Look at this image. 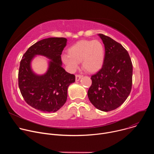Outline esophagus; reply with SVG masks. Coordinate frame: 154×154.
Returning a JSON list of instances; mask_svg holds the SVG:
<instances>
[{"mask_svg":"<svg viewBox=\"0 0 154 154\" xmlns=\"http://www.w3.org/2000/svg\"><path fill=\"white\" fill-rule=\"evenodd\" d=\"M82 77V75L77 74V75H75V80H76V81H79Z\"/></svg>","mask_w":154,"mask_h":154,"instance_id":"esophagus-1","label":"esophagus"}]
</instances>
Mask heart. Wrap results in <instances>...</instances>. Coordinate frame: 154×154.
Wrapping results in <instances>:
<instances>
[{
	"instance_id": "obj_1",
	"label": "heart",
	"mask_w": 154,
	"mask_h": 154,
	"mask_svg": "<svg viewBox=\"0 0 154 154\" xmlns=\"http://www.w3.org/2000/svg\"><path fill=\"white\" fill-rule=\"evenodd\" d=\"M68 55H63L62 60L71 72H75L82 61V68L89 73L98 72L105 60V48L97 39L81 40L68 49Z\"/></svg>"
}]
</instances>
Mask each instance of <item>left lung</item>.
<instances>
[{"mask_svg": "<svg viewBox=\"0 0 154 154\" xmlns=\"http://www.w3.org/2000/svg\"><path fill=\"white\" fill-rule=\"evenodd\" d=\"M105 46L102 68L91 76L88 96L98 109L109 112L121 106L129 96L132 86V63L128 52L110 37L99 34Z\"/></svg>", "mask_w": 154, "mask_h": 154, "instance_id": "1", "label": "left lung"}]
</instances>
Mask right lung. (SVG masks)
<instances>
[{"instance_id": "1", "label": "right lung", "mask_w": 154, "mask_h": 154, "mask_svg": "<svg viewBox=\"0 0 154 154\" xmlns=\"http://www.w3.org/2000/svg\"><path fill=\"white\" fill-rule=\"evenodd\" d=\"M65 38H49L30 46L20 62L18 85L24 99L30 106L41 112H55L67 100L68 88L75 80L74 74L62 67L61 55L66 46ZM36 55L51 60L48 71L39 76L31 68V62Z\"/></svg>"}]
</instances>
